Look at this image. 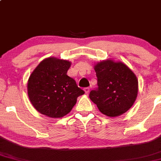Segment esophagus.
Listing matches in <instances>:
<instances>
[{"label": "esophagus", "mask_w": 161, "mask_h": 161, "mask_svg": "<svg viewBox=\"0 0 161 161\" xmlns=\"http://www.w3.org/2000/svg\"><path fill=\"white\" fill-rule=\"evenodd\" d=\"M84 91H85V92H86V94H88L90 92V88H85Z\"/></svg>", "instance_id": "obj_1"}]
</instances>
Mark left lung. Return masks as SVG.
Returning a JSON list of instances; mask_svg holds the SVG:
<instances>
[{
  "mask_svg": "<svg viewBox=\"0 0 161 161\" xmlns=\"http://www.w3.org/2000/svg\"><path fill=\"white\" fill-rule=\"evenodd\" d=\"M97 88L89 94L99 110L108 116H118L131 108L137 97L136 75L125 64L106 60L95 65Z\"/></svg>",
  "mask_w": 161,
  "mask_h": 161,
  "instance_id": "1",
  "label": "left lung"
}]
</instances>
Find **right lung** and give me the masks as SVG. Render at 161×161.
<instances>
[{
	"mask_svg": "<svg viewBox=\"0 0 161 161\" xmlns=\"http://www.w3.org/2000/svg\"><path fill=\"white\" fill-rule=\"evenodd\" d=\"M71 63L48 57L37 66L28 80L29 100L43 115L60 118L71 111L77 97L85 92L75 81L66 75Z\"/></svg>",
	"mask_w": 161,
	"mask_h": 161,
	"instance_id": "add662e5",
	"label": "right lung"
}]
</instances>
